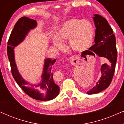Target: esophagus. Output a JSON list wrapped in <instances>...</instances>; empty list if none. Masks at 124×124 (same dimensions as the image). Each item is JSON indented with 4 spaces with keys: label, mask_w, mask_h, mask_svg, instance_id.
<instances>
[{
    "label": "esophagus",
    "mask_w": 124,
    "mask_h": 124,
    "mask_svg": "<svg viewBox=\"0 0 124 124\" xmlns=\"http://www.w3.org/2000/svg\"><path fill=\"white\" fill-rule=\"evenodd\" d=\"M73 58H76V56H73Z\"/></svg>",
    "instance_id": "34e87169"
}]
</instances>
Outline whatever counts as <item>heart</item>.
I'll list each match as a JSON object with an SVG mask.
<instances>
[{
  "label": "heart",
  "instance_id": "obj_1",
  "mask_svg": "<svg viewBox=\"0 0 124 124\" xmlns=\"http://www.w3.org/2000/svg\"><path fill=\"white\" fill-rule=\"evenodd\" d=\"M94 36V28L86 20L72 18L65 21L59 29L53 43L59 50L65 48L64 42L68 40L69 47L74 51H84L90 47Z\"/></svg>",
  "mask_w": 124,
  "mask_h": 124
}]
</instances>
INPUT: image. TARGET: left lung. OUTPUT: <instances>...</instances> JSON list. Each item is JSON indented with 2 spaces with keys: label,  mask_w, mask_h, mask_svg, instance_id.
Wrapping results in <instances>:
<instances>
[{
  "label": "left lung",
  "mask_w": 124,
  "mask_h": 124,
  "mask_svg": "<svg viewBox=\"0 0 124 124\" xmlns=\"http://www.w3.org/2000/svg\"><path fill=\"white\" fill-rule=\"evenodd\" d=\"M95 26V44L89 49L90 55L95 56L96 53L99 56L105 57L109 62L101 67V75L95 86L87 92L89 95L99 93L106 89L111 84L115 73L117 61L116 38L113 30L106 18L101 15L94 14L93 17Z\"/></svg>",
  "instance_id": "8db88e82"
}]
</instances>
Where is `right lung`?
I'll list each match as a JSON object with an SVG mask.
<instances>
[{"mask_svg": "<svg viewBox=\"0 0 124 124\" xmlns=\"http://www.w3.org/2000/svg\"><path fill=\"white\" fill-rule=\"evenodd\" d=\"M37 26V23L35 20L27 17L20 18L15 24L10 35L8 42L7 54L11 64L12 74L18 86L33 99L40 101H48L56 97L60 91L59 86L54 81L51 70L52 66L56 60H52L48 57L45 59L41 79L35 84L30 83L22 77L15 61V47L24 40L30 30L34 29Z\"/></svg>", "mask_w": 124, "mask_h": 124, "instance_id": "1", "label": "right lung"}]
</instances>
